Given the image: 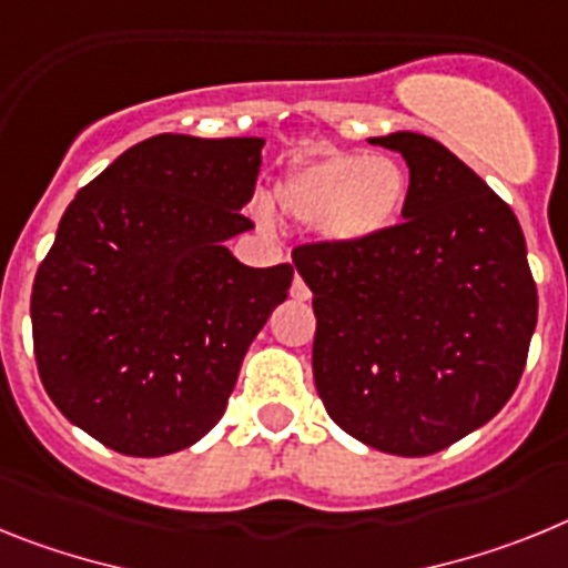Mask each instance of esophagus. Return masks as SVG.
<instances>
[{"label":"esophagus","mask_w":568,"mask_h":568,"mask_svg":"<svg viewBox=\"0 0 568 568\" xmlns=\"http://www.w3.org/2000/svg\"><path fill=\"white\" fill-rule=\"evenodd\" d=\"M291 297L300 300V303L312 297V291H308V285L303 283V277H294V283H291Z\"/></svg>","instance_id":"34e87169"}]
</instances>
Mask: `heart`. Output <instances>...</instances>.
I'll use <instances>...</instances> for the list:
<instances>
[{"label":"heart","instance_id":"b5f03b06","mask_svg":"<svg viewBox=\"0 0 568 568\" xmlns=\"http://www.w3.org/2000/svg\"><path fill=\"white\" fill-rule=\"evenodd\" d=\"M412 194L400 160L357 151H323L288 168L271 205L291 223L314 229L334 248H366L397 229Z\"/></svg>","mask_w":568,"mask_h":568}]
</instances>
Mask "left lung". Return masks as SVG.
Segmentation results:
<instances>
[{"label":"left lung","mask_w":568,"mask_h":568,"mask_svg":"<svg viewBox=\"0 0 568 568\" xmlns=\"http://www.w3.org/2000/svg\"><path fill=\"white\" fill-rule=\"evenodd\" d=\"M400 154L412 194L366 248L294 251L314 294V383L359 443L434 455L515 394L537 325V288L515 211L432 136H372Z\"/></svg>","instance_id":"8db88e82"}]
</instances>
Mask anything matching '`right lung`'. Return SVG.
I'll list each match as a JSON object with an SVG mask.
<instances>
[{
	"label": "right lung",
	"mask_w": 568,
	"mask_h": 568,
	"mask_svg": "<svg viewBox=\"0 0 568 568\" xmlns=\"http://www.w3.org/2000/svg\"><path fill=\"white\" fill-rule=\"evenodd\" d=\"M263 136L136 142L79 191L33 280L39 377L102 446L174 455L220 423L248 345L288 297V263L251 268L229 240Z\"/></svg>",
	"instance_id": "right-lung-1"
}]
</instances>
